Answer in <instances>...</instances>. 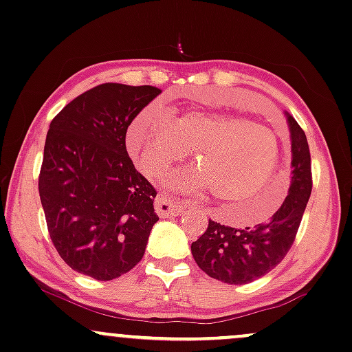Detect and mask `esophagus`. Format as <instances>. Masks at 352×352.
I'll return each mask as SVG.
<instances>
[{
  "mask_svg": "<svg viewBox=\"0 0 352 352\" xmlns=\"http://www.w3.org/2000/svg\"><path fill=\"white\" fill-rule=\"evenodd\" d=\"M185 204L180 201H175L167 195H157L154 201V209L161 217H168V216H179L182 211H184Z\"/></svg>",
  "mask_w": 352,
  "mask_h": 352,
  "instance_id": "esophagus-1",
  "label": "esophagus"
}]
</instances>
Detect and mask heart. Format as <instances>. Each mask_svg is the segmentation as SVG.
Masks as SVG:
<instances>
[{
    "mask_svg": "<svg viewBox=\"0 0 352 352\" xmlns=\"http://www.w3.org/2000/svg\"><path fill=\"white\" fill-rule=\"evenodd\" d=\"M126 148L148 177H161L186 154L193 170L177 173L168 185L209 191L217 203H237L248 224H258L281 206L284 193L268 186L281 161L278 133L234 113L188 110L170 120L148 107L133 118Z\"/></svg>",
    "mask_w": 352,
    "mask_h": 352,
    "instance_id": "1",
    "label": "heart"
}]
</instances>
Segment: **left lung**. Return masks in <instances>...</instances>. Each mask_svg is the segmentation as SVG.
<instances>
[{
	"mask_svg": "<svg viewBox=\"0 0 352 352\" xmlns=\"http://www.w3.org/2000/svg\"><path fill=\"white\" fill-rule=\"evenodd\" d=\"M291 131L292 175L287 197L268 221L235 229L209 219L208 229L191 243L195 261L204 273L228 284H248L283 261L291 250L312 193V164L307 136L286 113Z\"/></svg>",
	"mask_w": 352,
	"mask_h": 352,
	"instance_id": "obj_1",
	"label": "left lung"
}]
</instances>
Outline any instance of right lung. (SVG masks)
<instances>
[{
  "label": "right lung",
  "mask_w": 352,
  "mask_h": 352,
  "mask_svg": "<svg viewBox=\"0 0 352 352\" xmlns=\"http://www.w3.org/2000/svg\"><path fill=\"white\" fill-rule=\"evenodd\" d=\"M153 86L105 82L78 96L52 120L38 193L56 252L78 273L110 281L144 255L157 191L126 153V130Z\"/></svg>",
  "instance_id": "add662e5"
}]
</instances>
